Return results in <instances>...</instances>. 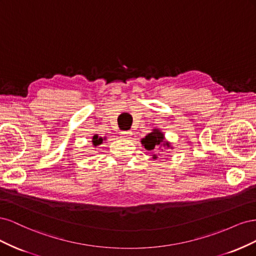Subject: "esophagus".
I'll use <instances>...</instances> for the list:
<instances>
[{"mask_svg":"<svg viewBox=\"0 0 256 256\" xmlns=\"http://www.w3.org/2000/svg\"><path fill=\"white\" fill-rule=\"evenodd\" d=\"M131 134H132V132H131V131H122V132H120V136L122 138H127V136H129Z\"/></svg>","mask_w":256,"mask_h":256,"instance_id":"obj_1","label":"esophagus"}]
</instances>
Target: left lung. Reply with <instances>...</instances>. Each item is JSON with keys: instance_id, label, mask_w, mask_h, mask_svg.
Returning a JSON list of instances; mask_svg holds the SVG:
<instances>
[{"instance_id": "8db88e82", "label": "left lung", "mask_w": 256, "mask_h": 256, "mask_svg": "<svg viewBox=\"0 0 256 256\" xmlns=\"http://www.w3.org/2000/svg\"><path fill=\"white\" fill-rule=\"evenodd\" d=\"M164 136L158 129H154L152 132L147 134L143 140H142V144L144 145L145 148L147 150H152L156 145H161V146H166V147H170V143L164 142ZM154 159H156L157 156L154 154Z\"/></svg>"}]
</instances>
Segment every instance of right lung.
Listing matches in <instances>:
<instances>
[{
    "mask_svg": "<svg viewBox=\"0 0 256 256\" xmlns=\"http://www.w3.org/2000/svg\"><path fill=\"white\" fill-rule=\"evenodd\" d=\"M92 144H94L95 146L102 144V138H99L97 134H95L94 136H92Z\"/></svg>",
    "mask_w": 256,
    "mask_h": 256,
    "instance_id": "1",
    "label": "right lung"
}]
</instances>
